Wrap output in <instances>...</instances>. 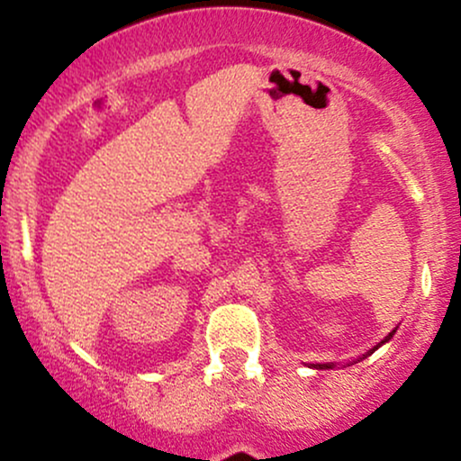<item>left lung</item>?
I'll return each instance as SVG.
<instances>
[{
	"label": "left lung",
	"mask_w": 461,
	"mask_h": 461,
	"mask_svg": "<svg viewBox=\"0 0 461 461\" xmlns=\"http://www.w3.org/2000/svg\"><path fill=\"white\" fill-rule=\"evenodd\" d=\"M394 336V331L393 333H388V338H385V340L384 342H388L390 340V338H393ZM384 342H379V345L377 347H382L384 345ZM377 347H375V348H377ZM375 348H373V351H375ZM333 366V364H314V368H331Z\"/></svg>",
	"instance_id": "8db88e82"
}]
</instances>
